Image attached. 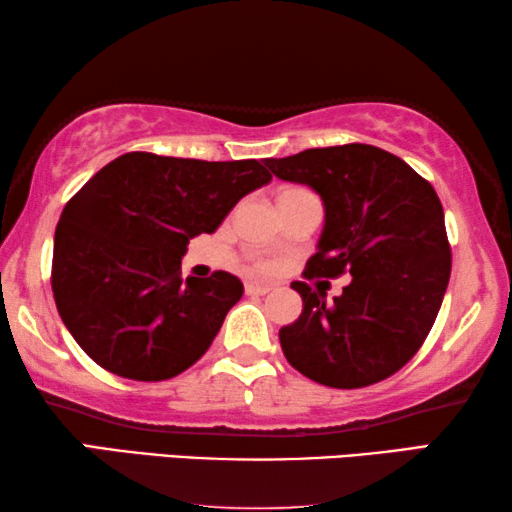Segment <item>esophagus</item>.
I'll use <instances>...</instances> for the list:
<instances>
[{
	"instance_id": "esophagus-1",
	"label": "esophagus",
	"mask_w": 512,
	"mask_h": 512,
	"mask_svg": "<svg viewBox=\"0 0 512 512\" xmlns=\"http://www.w3.org/2000/svg\"><path fill=\"white\" fill-rule=\"evenodd\" d=\"M273 287L271 285H259V282H246V294L248 296H264L269 294Z\"/></svg>"
}]
</instances>
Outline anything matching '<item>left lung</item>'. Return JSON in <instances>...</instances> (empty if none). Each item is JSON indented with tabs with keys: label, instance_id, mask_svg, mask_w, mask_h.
<instances>
[{
	"label": "left lung",
	"instance_id": "left-lung-1",
	"mask_svg": "<svg viewBox=\"0 0 512 512\" xmlns=\"http://www.w3.org/2000/svg\"><path fill=\"white\" fill-rule=\"evenodd\" d=\"M264 164L323 200L326 223L305 278H353L332 303L326 291L291 282L303 312L280 328L282 353L303 376L328 387L389 378L424 344L449 285L451 246L431 182L396 154L364 143Z\"/></svg>",
	"mask_w": 512,
	"mask_h": 512
}]
</instances>
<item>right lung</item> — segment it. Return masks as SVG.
Masks as SVG:
<instances>
[{
	"mask_svg": "<svg viewBox=\"0 0 512 512\" xmlns=\"http://www.w3.org/2000/svg\"><path fill=\"white\" fill-rule=\"evenodd\" d=\"M269 182L257 159L127 152L97 170L63 209L52 259L56 310L88 358L143 383L196 364L243 285L225 271L184 280L182 255Z\"/></svg>",
	"mask_w": 512,
	"mask_h": 512,
	"instance_id": "right-lung-1",
	"label": "right lung"
}]
</instances>
